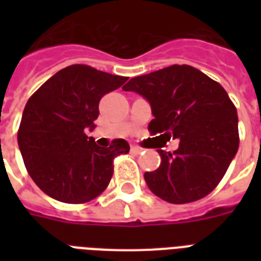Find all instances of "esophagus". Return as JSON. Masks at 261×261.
<instances>
[{
  "mask_svg": "<svg viewBox=\"0 0 261 261\" xmlns=\"http://www.w3.org/2000/svg\"><path fill=\"white\" fill-rule=\"evenodd\" d=\"M131 151L135 153V154H141V153H143V149L142 147L137 146V145H133V146H131Z\"/></svg>",
  "mask_w": 261,
  "mask_h": 261,
  "instance_id": "esophagus-1",
  "label": "esophagus"
}]
</instances>
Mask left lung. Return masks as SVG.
I'll use <instances>...</instances> for the list:
<instances>
[{
  "label": "left lung",
  "instance_id": "left-lung-1",
  "mask_svg": "<svg viewBox=\"0 0 261 261\" xmlns=\"http://www.w3.org/2000/svg\"><path fill=\"white\" fill-rule=\"evenodd\" d=\"M123 90L150 104L151 134L180 139L173 153L157 149L160 167L143 176L151 192L174 204L210 194L239 150V116L226 90L188 65L134 77Z\"/></svg>",
  "mask_w": 261,
  "mask_h": 261
}]
</instances>
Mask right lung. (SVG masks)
Masks as SVG:
<instances>
[{
    "mask_svg": "<svg viewBox=\"0 0 261 261\" xmlns=\"http://www.w3.org/2000/svg\"><path fill=\"white\" fill-rule=\"evenodd\" d=\"M127 77L71 65L47 80L22 112L17 142L30 176L40 190L63 203H85L101 194L114 173V159L128 153L124 139L98 146L94 130L98 101Z\"/></svg>",
    "mask_w": 261,
    "mask_h": 261,
    "instance_id": "1",
    "label": "right lung"
}]
</instances>
